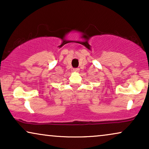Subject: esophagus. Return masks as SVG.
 Returning <instances> with one entry per match:
<instances>
[{
	"label": "esophagus",
	"mask_w": 149,
	"mask_h": 149,
	"mask_svg": "<svg viewBox=\"0 0 149 149\" xmlns=\"http://www.w3.org/2000/svg\"><path fill=\"white\" fill-rule=\"evenodd\" d=\"M73 71H74V72H78V71H79V68H74L73 69Z\"/></svg>",
	"instance_id": "obj_1"
}]
</instances>
